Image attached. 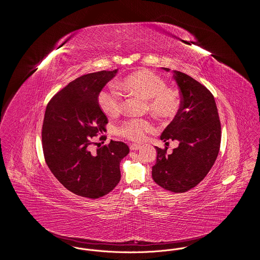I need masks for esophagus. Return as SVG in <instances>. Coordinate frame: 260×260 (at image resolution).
Segmentation results:
<instances>
[{
  "mask_svg": "<svg viewBox=\"0 0 260 260\" xmlns=\"http://www.w3.org/2000/svg\"><path fill=\"white\" fill-rule=\"evenodd\" d=\"M129 149H131L132 151H136V150H139V149H140V145H138V144H132V145L129 146Z\"/></svg>",
  "mask_w": 260,
  "mask_h": 260,
  "instance_id": "1",
  "label": "esophagus"
}]
</instances>
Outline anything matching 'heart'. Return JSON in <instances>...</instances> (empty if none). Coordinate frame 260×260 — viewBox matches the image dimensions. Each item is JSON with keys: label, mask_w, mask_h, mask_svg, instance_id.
Instances as JSON below:
<instances>
[{"label": "heart", "mask_w": 260, "mask_h": 260, "mask_svg": "<svg viewBox=\"0 0 260 260\" xmlns=\"http://www.w3.org/2000/svg\"><path fill=\"white\" fill-rule=\"evenodd\" d=\"M120 86L125 91L146 100L149 111L156 116L173 117L179 108L178 91L169 88L162 78L150 70H140L126 76ZM98 101L100 109L109 117L119 115L124 107L123 95L115 87L102 89ZM152 129V124L144 119H129L119 126V133L134 141H142Z\"/></svg>", "instance_id": "1"}]
</instances>
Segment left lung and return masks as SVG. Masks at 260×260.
I'll list each match as a JSON object with an SVG mask.
<instances>
[{
	"label": "left lung",
	"instance_id": "8db88e82",
	"mask_svg": "<svg viewBox=\"0 0 260 260\" xmlns=\"http://www.w3.org/2000/svg\"><path fill=\"white\" fill-rule=\"evenodd\" d=\"M173 74L181 94L180 108L160 138L166 144L169 139L177 140L178 147L170 155L167 148L156 147L152 177L164 189L182 193L197 185L210 172L219 152L221 126L210 90L182 72L173 70Z\"/></svg>",
	"mask_w": 260,
	"mask_h": 260
}]
</instances>
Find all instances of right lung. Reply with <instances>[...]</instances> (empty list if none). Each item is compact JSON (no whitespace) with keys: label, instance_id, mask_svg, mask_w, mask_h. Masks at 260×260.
<instances>
[{"label":"right lung","instance_id":"right-lung-1","mask_svg":"<svg viewBox=\"0 0 260 260\" xmlns=\"http://www.w3.org/2000/svg\"><path fill=\"white\" fill-rule=\"evenodd\" d=\"M118 69L84 75L50 99L44 118L42 141L47 165L66 189L78 196L98 199L121 179L120 162L128 146L111 140L90 153L91 137L105 131L106 115L99 105V92Z\"/></svg>","mask_w":260,"mask_h":260}]
</instances>
